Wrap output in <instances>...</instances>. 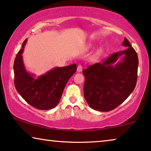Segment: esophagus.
<instances>
[{"mask_svg":"<svg viewBox=\"0 0 151 151\" xmlns=\"http://www.w3.org/2000/svg\"><path fill=\"white\" fill-rule=\"evenodd\" d=\"M82 71V65H78L77 67V71L78 72H81Z\"/></svg>","mask_w":151,"mask_h":151,"instance_id":"obj_1","label":"esophagus"}]
</instances>
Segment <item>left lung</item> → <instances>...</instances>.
<instances>
[{"instance_id":"obj_1","label":"left lung","mask_w":151,"mask_h":151,"mask_svg":"<svg viewBox=\"0 0 151 151\" xmlns=\"http://www.w3.org/2000/svg\"><path fill=\"white\" fill-rule=\"evenodd\" d=\"M126 50L114 53L103 63H96L82 71L85 77L84 98L91 108L98 111H112L127 100L136 86L138 57L127 38ZM120 56L121 60L115 63Z\"/></svg>"}]
</instances>
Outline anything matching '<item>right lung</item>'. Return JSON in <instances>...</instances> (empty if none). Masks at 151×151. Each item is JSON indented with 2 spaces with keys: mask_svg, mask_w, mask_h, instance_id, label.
Instances as JSON below:
<instances>
[{
  "mask_svg": "<svg viewBox=\"0 0 151 151\" xmlns=\"http://www.w3.org/2000/svg\"><path fill=\"white\" fill-rule=\"evenodd\" d=\"M27 39L18 51L14 63V84L22 98L35 108L49 110L54 108L60 100L66 84L77 70L76 64L55 67L37 78L24 68L22 53Z\"/></svg>",
  "mask_w": 151,
  "mask_h": 151,
  "instance_id": "add662e5",
  "label": "right lung"
}]
</instances>
